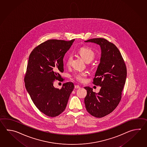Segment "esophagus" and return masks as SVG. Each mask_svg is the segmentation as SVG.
<instances>
[{"instance_id":"1","label":"esophagus","mask_w":147,"mask_h":147,"mask_svg":"<svg viewBox=\"0 0 147 147\" xmlns=\"http://www.w3.org/2000/svg\"><path fill=\"white\" fill-rule=\"evenodd\" d=\"M75 88L76 89H79L80 87L79 85H75Z\"/></svg>"}]
</instances>
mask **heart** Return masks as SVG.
<instances>
[{
	"instance_id": "1",
	"label": "heart",
	"mask_w": 147,
	"mask_h": 147,
	"mask_svg": "<svg viewBox=\"0 0 147 147\" xmlns=\"http://www.w3.org/2000/svg\"><path fill=\"white\" fill-rule=\"evenodd\" d=\"M78 53L81 58L84 60L86 62L91 61L95 57V53L91 48L88 47H81L78 51ZM72 61V57L69 56L66 59V65L69 66ZM87 75L86 72H75L73 75V77L77 80L79 82H83L86 80Z\"/></svg>"
}]
</instances>
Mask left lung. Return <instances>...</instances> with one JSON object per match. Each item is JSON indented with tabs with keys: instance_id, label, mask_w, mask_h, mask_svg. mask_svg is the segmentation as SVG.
I'll return each instance as SVG.
<instances>
[{
	"instance_id": "8db88e82",
	"label": "left lung",
	"mask_w": 147,
	"mask_h": 147,
	"mask_svg": "<svg viewBox=\"0 0 147 147\" xmlns=\"http://www.w3.org/2000/svg\"><path fill=\"white\" fill-rule=\"evenodd\" d=\"M85 41L99 45L101 49L100 63L92 82L101 88L96 94L90 87H84L87 91L84 104L91 115L102 118L112 113L121 99L127 68L120 51L112 42L102 38Z\"/></svg>"
}]
</instances>
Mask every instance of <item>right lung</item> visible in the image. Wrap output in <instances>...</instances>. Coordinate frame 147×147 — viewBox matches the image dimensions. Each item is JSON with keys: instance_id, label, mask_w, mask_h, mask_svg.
I'll return each instance as SVG.
<instances>
[{"instance_id": "1", "label": "right lung", "mask_w": 147, "mask_h": 147, "mask_svg": "<svg viewBox=\"0 0 147 147\" xmlns=\"http://www.w3.org/2000/svg\"><path fill=\"white\" fill-rule=\"evenodd\" d=\"M74 40L49 39L35 47L29 55L25 87L34 105L48 117L63 113L74 88L72 82L63 84L61 89L53 86L56 80L63 81L60 75L64 70L63 58Z\"/></svg>"}]
</instances>
